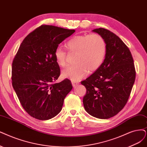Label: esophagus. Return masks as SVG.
<instances>
[{
  "mask_svg": "<svg viewBox=\"0 0 147 147\" xmlns=\"http://www.w3.org/2000/svg\"><path fill=\"white\" fill-rule=\"evenodd\" d=\"M71 83H72L73 87H76V86L79 85V82L77 80H71Z\"/></svg>",
  "mask_w": 147,
  "mask_h": 147,
  "instance_id": "esophagus-1",
  "label": "esophagus"
}]
</instances>
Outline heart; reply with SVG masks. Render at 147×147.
Returning <instances> with one entry per match:
<instances>
[{
    "label": "heart",
    "mask_w": 147,
    "mask_h": 147,
    "mask_svg": "<svg viewBox=\"0 0 147 147\" xmlns=\"http://www.w3.org/2000/svg\"><path fill=\"white\" fill-rule=\"evenodd\" d=\"M66 47L69 53H76V63L65 69L62 76L73 80H79L88 71L93 72L98 69L105 61L107 50L104 37L96 33L75 36L67 42ZM54 57L59 67L66 66L67 53L63 49L57 48Z\"/></svg>",
    "instance_id": "b5f03b06"
}]
</instances>
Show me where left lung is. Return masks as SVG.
I'll list each match as a JSON object with an SVG mask.
<instances>
[{
    "mask_svg": "<svg viewBox=\"0 0 147 147\" xmlns=\"http://www.w3.org/2000/svg\"><path fill=\"white\" fill-rule=\"evenodd\" d=\"M107 43L104 63L89 78L81 82L86 89L83 104L86 111L96 118L115 116L126 105L136 78L133 58L128 47L110 30H93Z\"/></svg>",
    "mask_w": 147,
    "mask_h": 147,
    "instance_id": "obj_1",
    "label": "left lung"
}]
</instances>
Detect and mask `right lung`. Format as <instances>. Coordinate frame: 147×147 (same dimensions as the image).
Wrapping results in <instances>:
<instances>
[{
	"instance_id": "obj_1",
	"label": "right lung",
	"mask_w": 147,
	"mask_h": 147,
	"mask_svg": "<svg viewBox=\"0 0 147 147\" xmlns=\"http://www.w3.org/2000/svg\"><path fill=\"white\" fill-rule=\"evenodd\" d=\"M74 32L42 25L21 43L12 63V85L22 106L32 117L44 121L55 117L73 88L68 79L56 82L61 70L54 53Z\"/></svg>"
}]
</instances>
